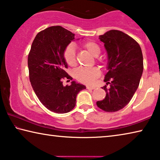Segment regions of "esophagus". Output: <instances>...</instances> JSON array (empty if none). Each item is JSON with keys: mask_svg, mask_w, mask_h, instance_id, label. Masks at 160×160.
I'll return each mask as SVG.
<instances>
[{"mask_svg": "<svg viewBox=\"0 0 160 160\" xmlns=\"http://www.w3.org/2000/svg\"><path fill=\"white\" fill-rule=\"evenodd\" d=\"M86 88L88 89V90H94V89H95V87H93V86H87Z\"/></svg>", "mask_w": 160, "mask_h": 160, "instance_id": "1", "label": "esophagus"}]
</instances>
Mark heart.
<instances>
[{"instance_id": "heart-1", "label": "heart", "mask_w": 160, "mask_h": 160, "mask_svg": "<svg viewBox=\"0 0 160 160\" xmlns=\"http://www.w3.org/2000/svg\"><path fill=\"white\" fill-rule=\"evenodd\" d=\"M83 47L90 53L92 56L97 57L99 55L101 50L98 45L93 42H86L83 43ZM63 57L66 63L71 67L76 66L78 63L75 47L73 44H70L66 47L63 52ZM101 75L99 68L97 67L87 68H80L75 71V78L80 82L91 85Z\"/></svg>"}]
</instances>
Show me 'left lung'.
Masks as SVG:
<instances>
[{"instance_id":"8db88e82","label":"left lung","mask_w":160,"mask_h":160,"mask_svg":"<svg viewBox=\"0 0 160 160\" xmlns=\"http://www.w3.org/2000/svg\"><path fill=\"white\" fill-rule=\"evenodd\" d=\"M99 39L107 53L108 72L104 81L110 84V88L103 87L106 97L97 105L104 112H115L128 104L138 88L143 72L142 53L138 43L121 31L109 30Z\"/></svg>"}]
</instances>
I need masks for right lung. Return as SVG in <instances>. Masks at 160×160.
<instances>
[{"instance_id": "1", "label": "right lung", "mask_w": 160, "mask_h": 160, "mask_svg": "<svg viewBox=\"0 0 160 160\" xmlns=\"http://www.w3.org/2000/svg\"><path fill=\"white\" fill-rule=\"evenodd\" d=\"M75 39V34L61 26H52L35 37L28 56L29 80L42 104L54 113H65L76 104L79 92L86 87L72 81L63 86L62 80L69 75L63 57L66 47Z\"/></svg>"}]
</instances>
